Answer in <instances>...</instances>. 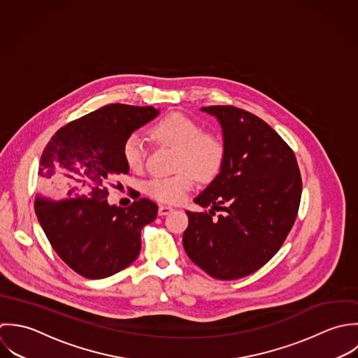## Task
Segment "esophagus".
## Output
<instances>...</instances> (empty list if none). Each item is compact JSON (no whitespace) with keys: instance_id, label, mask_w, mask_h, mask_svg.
Listing matches in <instances>:
<instances>
[{"instance_id":"1","label":"esophagus","mask_w":358,"mask_h":358,"mask_svg":"<svg viewBox=\"0 0 358 358\" xmlns=\"http://www.w3.org/2000/svg\"><path fill=\"white\" fill-rule=\"evenodd\" d=\"M174 209L171 208V206H166V205H162L160 208H159V215H169V213H171Z\"/></svg>"}]
</instances>
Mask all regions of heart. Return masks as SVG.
Returning a JSON list of instances; mask_svg holds the SVG:
<instances>
[{"mask_svg": "<svg viewBox=\"0 0 358 358\" xmlns=\"http://www.w3.org/2000/svg\"><path fill=\"white\" fill-rule=\"evenodd\" d=\"M150 136L159 143L177 146L176 170L171 177H156L146 184V192L159 202L180 203L195 185V176L208 181L220 171L225 145L222 138L201 126L191 117L171 112L160 117L149 129ZM123 157L127 166L138 171L145 164L146 150L143 140L131 134L123 143Z\"/></svg>", "mask_w": 358, "mask_h": 358, "instance_id": "obj_1", "label": "heart"}]
</instances>
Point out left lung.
<instances>
[{
  "label": "left lung",
  "instance_id": "obj_1",
  "mask_svg": "<svg viewBox=\"0 0 358 358\" xmlns=\"http://www.w3.org/2000/svg\"><path fill=\"white\" fill-rule=\"evenodd\" d=\"M202 110L222 127L225 157L217 177L195 198L210 210L187 212L182 245L210 277L238 280L281 249L299 212L301 176L292 148L256 115L231 105Z\"/></svg>",
  "mask_w": 358,
  "mask_h": 358
}]
</instances>
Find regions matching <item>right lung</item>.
I'll use <instances>...</instances> for the list:
<instances>
[{
  "mask_svg": "<svg viewBox=\"0 0 358 358\" xmlns=\"http://www.w3.org/2000/svg\"><path fill=\"white\" fill-rule=\"evenodd\" d=\"M157 113L153 106L110 103L59 129L43 150L34 210L57 255L85 278L129 267L140 255L143 225L156 218L157 205L146 198L127 208L106 198L113 180L129 174L126 138Z\"/></svg>",
  "mask_w": 358,
  "mask_h": 358,
  "instance_id": "right-lung-1",
  "label": "right lung"
}]
</instances>
